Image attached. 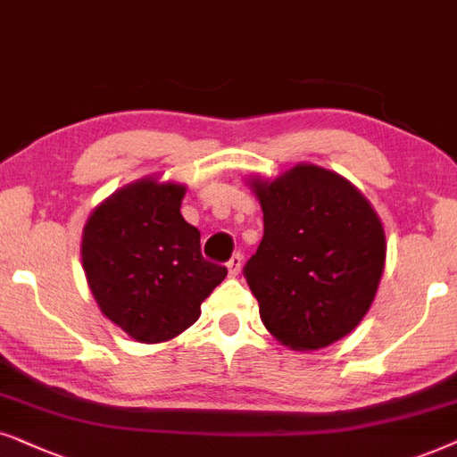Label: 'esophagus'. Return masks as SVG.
Segmentation results:
<instances>
[{
  "label": "esophagus",
  "instance_id": "1",
  "mask_svg": "<svg viewBox=\"0 0 457 457\" xmlns=\"http://www.w3.org/2000/svg\"><path fill=\"white\" fill-rule=\"evenodd\" d=\"M240 267H242V254L240 253H236L232 259L228 261V271H229V276L232 278H236L240 273Z\"/></svg>",
  "mask_w": 457,
  "mask_h": 457
}]
</instances>
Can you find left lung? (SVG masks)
I'll use <instances>...</instances> for the list:
<instances>
[{
  "label": "left lung",
  "instance_id": "obj_1",
  "mask_svg": "<svg viewBox=\"0 0 457 457\" xmlns=\"http://www.w3.org/2000/svg\"><path fill=\"white\" fill-rule=\"evenodd\" d=\"M263 240L245 267L267 330L292 351L353 332L372 307L386 259L380 217L343 175L299 162L273 179L251 175Z\"/></svg>",
  "mask_w": 457,
  "mask_h": 457
}]
</instances>
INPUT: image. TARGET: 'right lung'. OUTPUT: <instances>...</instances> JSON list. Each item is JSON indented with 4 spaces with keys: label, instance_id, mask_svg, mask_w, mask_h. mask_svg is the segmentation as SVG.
Returning <instances> with one entry per match:
<instances>
[{
    "label": "right lung",
    "instance_id": "obj_1",
    "mask_svg": "<svg viewBox=\"0 0 457 457\" xmlns=\"http://www.w3.org/2000/svg\"><path fill=\"white\" fill-rule=\"evenodd\" d=\"M184 196V184L148 175L102 200L83 228L91 295L137 343H165L187 330L228 276L200 254V232L179 211Z\"/></svg>",
    "mask_w": 457,
    "mask_h": 457
}]
</instances>
